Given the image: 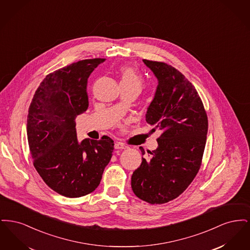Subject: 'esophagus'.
Returning <instances> with one entry per match:
<instances>
[{"instance_id":"34e87169","label":"esophagus","mask_w":250,"mask_h":250,"mask_svg":"<svg viewBox=\"0 0 250 250\" xmlns=\"http://www.w3.org/2000/svg\"><path fill=\"white\" fill-rule=\"evenodd\" d=\"M114 148L115 149H120V150H123V149H126L127 146H125V144L121 143H116L114 144Z\"/></svg>"}]
</instances>
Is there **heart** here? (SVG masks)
<instances>
[{"label":"heart","instance_id":"heart-1","mask_svg":"<svg viewBox=\"0 0 250 250\" xmlns=\"http://www.w3.org/2000/svg\"><path fill=\"white\" fill-rule=\"evenodd\" d=\"M121 88H135L140 91L143 89V79L130 66L123 65L119 69Z\"/></svg>","mask_w":250,"mask_h":250}]
</instances>
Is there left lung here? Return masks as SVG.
<instances>
[{"mask_svg": "<svg viewBox=\"0 0 250 250\" xmlns=\"http://www.w3.org/2000/svg\"><path fill=\"white\" fill-rule=\"evenodd\" d=\"M158 85L147 108L146 122L162 131L158 147L143 157L132 174L135 195L151 204L172 201L186 190L201 165L208 131L202 99L190 82L176 68L162 62L143 60ZM142 150L143 155L145 152Z\"/></svg>", "mask_w": 250, "mask_h": 250, "instance_id": "1", "label": "left lung"}]
</instances>
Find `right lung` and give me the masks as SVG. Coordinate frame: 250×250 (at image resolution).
<instances>
[{"mask_svg":"<svg viewBox=\"0 0 250 250\" xmlns=\"http://www.w3.org/2000/svg\"><path fill=\"white\" fill-rule=\"evenodd\" d=\"M106 59L73 62L46 76L36 91L27 116V138L38 174L52 190L79 198L99 186L113 152V141L78 142L76 117L89 106L87 81Z\"/></svg>","mask_w":250,"mask_h":250,"instance_id":"add662e5","label":"right lung"}]
</instances>
